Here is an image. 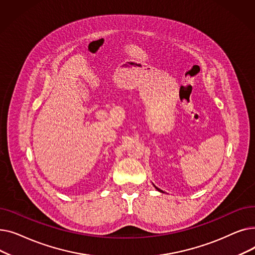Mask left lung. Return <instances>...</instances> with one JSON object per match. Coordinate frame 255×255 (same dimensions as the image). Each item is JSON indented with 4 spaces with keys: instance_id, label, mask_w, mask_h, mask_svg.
I'll return each instance as SVG.
<instances>
[{
    "instance_id": "1",
    "label": "left lung",
    "mask_w": 255,
    "mask_h": 255,
    "mask_svg": "<svg viewBox=\"0 0 255 255\" xmlns=\"http://www.w3.org/2000/svg\"><path fill=\"white\" fill-rule=\"evenodd\" d=\"M153 185H154V184H153ZM154 187H155V188H156V189H157V190H158V191H159V192H161V193H164V192H163V191H162V190H161V189H159V188H158V187H156V186H155V185H154Z\"/></svg>"
}]
</instances>
